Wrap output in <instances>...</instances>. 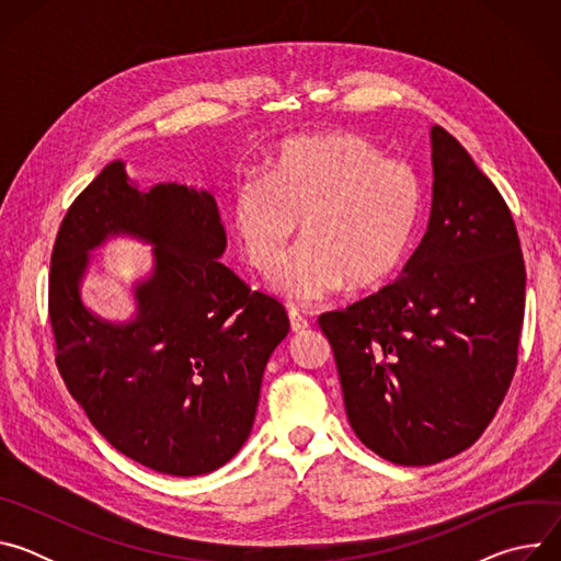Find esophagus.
<instances>
[{
    "mask_svg": "<svg viewBox=\"0 0 561 561\" xmlns=\"http://www.w3.org/2000/svg\"><path fill=\"white\" fill-rule=\"evenodd\" d=\"M288 319H290V329H293V333H304V331L308 329V322H306V319L299 314V310H297V308H290V310H288Z\"/></svg>",
    "mask_w": 561,
    "mask_h": 561,
    "instance_id": "34e87169",
    "label": "esophagus"
}]
</instances>
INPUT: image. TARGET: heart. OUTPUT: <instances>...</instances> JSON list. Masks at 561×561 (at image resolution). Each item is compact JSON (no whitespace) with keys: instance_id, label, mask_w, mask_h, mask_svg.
<instances>
[{"instance_id":"obj_1","label":"heart","mask_w":561,"mask_h":561,"mask_svg":"<svg viewBox=\"0 0 561 561\" xmlns=\"http://www.w3.org/2000/svg\"><path fill=\"white\" fill-rule=\"evenodd\" d=\"M424 213L417 173L366 137L335 130L282 146L266 180L239 184L230 226L249 264L273 273L296 221L307 242L271 286L295 304L324 301L344 284L370 290L409 260Z\"/></svg>"}]
</instances>
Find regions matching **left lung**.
<instances>
[{
	"mask_svg": "<svg viewBox=\"0 0 561 561\" xmlns=\"http://www.w3.org/2000/svg\"><path fill=\"white\" fill-rule=\"evenodd\" d=\"M433 202L399 279L319 314L355 435L399 466L448 459L486 431L517 366L526 268L506 202L431 128Z\"/></svg>",
	"mask_w": 561,
	"mask_h": 561,
	"instance_id": "left-lung-1",
	"label": "left lung"
}]
</instances>
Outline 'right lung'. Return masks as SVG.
Listing matches in <instances>:
<instances>
[{"label": "right lung", "mask_w": 561, "mask_h": 561, "mask_svg": "<svg viewBox=\"0 0 561 561\" xmlns=\"http://www.w3.org/2000/svg\"><path fill=\"white\" fill-rule=\"evenodd\" d=\"M152 245L128 320L83 299L92 253L111 238ZM226 232L208 191H146L115 159L68 208L50 257L57 366L98 433L122 455L175 477L208 474L253 431L264 368L288 335L279 301L219 262Z\"/></svg>", "instance_id": "right-lung-1"}]
</instances>
